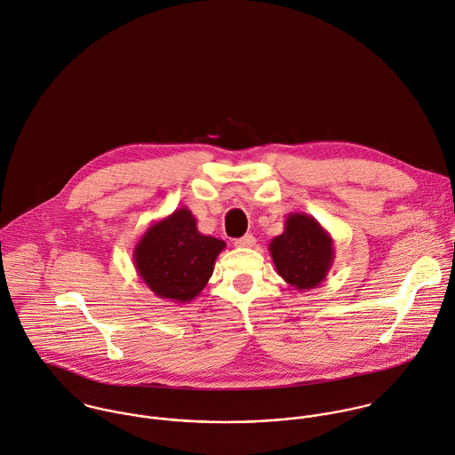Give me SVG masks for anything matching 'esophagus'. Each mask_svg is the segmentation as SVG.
Wrapping results in <instances>:
<instances>
[{
  "instance_id": "esophagus-1",
  "label": "esophagus",
  "mask_w": 455,
  "mask_h": 455,
  "mask_svg": "<svg viewBox=\"0 0 455 455\" xmlns=\"http://www.w3.org/2000/svg\"><path fill=\"white\" fill-rule=\"evenodd\" d=\"M256 243V238L252 235H245L242 238H236L235 240V247H240V249H245V247H252Z\"/></svg>"
}]
</instances>
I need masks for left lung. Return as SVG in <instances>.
<instances>
[{
  "label": "left lung",
  "mask_w": 455,
  "mask_h": 455,
  "mask_svg": "<svg viewBox=\"0 0 455 455\" xmlns=\"http://www.w3.org/2000/svg\"><path fill=\"white\" fill-rule=\"evenodd\" d=\"M268 251L277 274L299 291L317 288L335 259L331 235L303 212L286 217L283 235L270 242Z\"/></svg>",
  "instance_id": "left-lung-1"
}]
</instances>
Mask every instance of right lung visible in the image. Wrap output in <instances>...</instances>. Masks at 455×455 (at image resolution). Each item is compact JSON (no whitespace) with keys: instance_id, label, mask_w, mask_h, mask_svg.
<instances>
[{"instance_id":"add662e5","label":"right lung","mask_w":455,"mask_h":455,"mask_svg":"<svg viewBox=\"0 0 455 455\" xmlns=\"http://www.w3.org/2000/svg\"><path fill=\"white\" fill-rule=\"evenodd\" d=\"M226 242L203 235L183 206L148 226L134 247V267L155 297L192 302L208 284Z\"/></svg>"}]
</instances>
